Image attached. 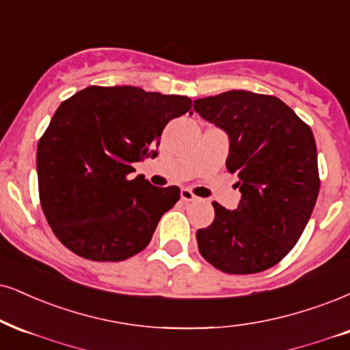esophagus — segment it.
<instances>
[{
  "label": "esophagus",
  "mask_w": 350,
  "mask_h": 350,
  "mask_svg": "<svg viewBox=\"0 0 350 350\" xmlns=\"http://www.w3.org/2000/svg\"><path fill=\"white\" fill-rule=\"evenodd\" d=\"M180 195H182V200H183L185 202L196 201V200H198V196L195 195V193H193L191 189H188V188H183V189H182V193H180Z\"/></svg>",
  "instance_id": "esophagus-1"
}]
</instances>
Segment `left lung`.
Listing matches in <instances>:
<instances>
[{
    "instance_id": "obj_1",
    "label": "left lung",
    "mask_w": 350,
    "mask_h": 350,
    "mask_svg": "<svg viewBox=\"0 0 350 350\" xmlns=\"http://www.w3.org/2000/svg\"><path fill=\"white\" fill-rule=\"evenodd\" d=\"M193 107L228 135L226 165L241 193L235 211L213 202L214 222L196 232L200 253L227 274L269 269L295 247L320 193L312 128L280 98L248 90Z\"/></svg>"
}]
</instances>
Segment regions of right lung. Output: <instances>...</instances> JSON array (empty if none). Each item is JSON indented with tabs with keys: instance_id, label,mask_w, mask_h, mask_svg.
I'll return each instance as SVG.
<instances>
[{
	"instance_id": "obj_1",
	"label": "right lung",
	"mask_w": 350,
	"mask_h": 350,
	"mask_svg": "<svg viewBox=\"0 0 350 350\" xmlns=\"http://www.w3.org/2000/svg\"><path fill=\"white\" fill-rule=\"evenodd\" d=\"M189 110L191 98L133 85H89L62 102L38 141L37 175L43 214L64 247L92 261H123L148 247L180 188L128 175L157 155L165 124Z\"/></svg>"
}]
</instances>
